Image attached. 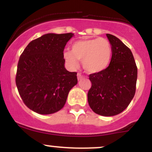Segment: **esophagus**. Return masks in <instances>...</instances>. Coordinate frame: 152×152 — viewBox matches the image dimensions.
Listing matches in <instances>:
<instances>
[{
	"label": "esophagus",
	"mask_w": 152,
	"mask_h": 152,
	"mask_svg": "<svg viewBox=\"0 0 152 152\" xmlns=\"http://www.w3.org/2000/svg\"><path fill=\"white\" fill-rule=\"evenodd\" d=\"M77 78H78V80H81V79H82V78H84V76H83V75H82L81 73H78Z\"/></svg>",
	"instance_id": "1"
}]
</instances>
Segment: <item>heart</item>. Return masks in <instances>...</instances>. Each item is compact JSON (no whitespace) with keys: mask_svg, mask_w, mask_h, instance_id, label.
Listing matches in <instances>:
<instances>
[{"mask_svg":"<svg viewBox=\"0 0 152 152\" xmlns=\"http://www.w3.org/2000/svg\"><path fill=\"white\" fill-rule=\"evenodd\" d=\"M112 58V47L109 40L104 38H89L76 41L71 51H65L64 58L71 68H76L78 61L91 74L101 72L109 66Z\"/></svg>","mask_w":152,"mask_h":152,"instance_id":"b5f03b06","label":"heart"}]
</instances>
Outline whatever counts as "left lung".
<instances>
[{"instance_id": "left-lung-1", "label": "left lung", "mask_w": 152, "mask_h": 152, "mask_svg": "<svg viewBox=\"0 0 152 152\" xmlns=\"http://www.w3.org/2000/svg\"><path fill=\"white\" fill-rule=\"evenodd\" d=\"M106 36L112 47V58L105 70L89 75L88 102L96 114L111 116L126 109L134 98L137 67L129 48L116 36Z\"/></svg>"}]
</instances>
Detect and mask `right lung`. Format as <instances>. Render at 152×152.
<instances>
[{
	"mask_svg": "<svg viewBox=\"0 0 152 152\" xmlns=\"http://www.w3.org/2000/svg\"><path fill=\"white\" fill-rule=\"evenodd\" d=\"M74 34H47L33 40L20 55L15 83L23 102L40 114L57 112L65 105L77 73L64 67V50Z\"/></svg>",
	"mask_w": 152,
	"mask_h": 152,
	"instance_id": "right-lung-1",
	"label": "right lung"
}]
</instances>
